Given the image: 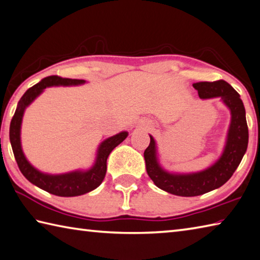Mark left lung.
<instances>
[{
	"label": "left lung",
	"instance_id": "left-lung-1",
	"mask_svg": "<svg viewBox=\"0 0 260 260\" xmlns=\"http://www.w3.org/2000/svg\"><path fill=\"white\" fill-rule=\"evenodd\" d=\"M193 87L200 99L220 98L231 111V124L219 159L205 171L191 174H174L165 171L158 162L155 141L150 135V144L144 151L146 173L159 188L179 197L201 196L224 185L239 167L248 148L249 132L240 94L223 79L194 83Z\"/></svg>",
	"mask_w": 260,
	"mask_h": 260
}]
</instances>
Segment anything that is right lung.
<instances>
[{
	"instance_id": "1",
	"label": "right lung",
	"mask_w": 260,
	"mask_h": 260,
	"mask_svg": "<svg viewBox=\"0 0 260 260\" xmlns=\"http://www.w3.org/2000/svg\"><path fill=\"white\" fill-rule=\"evenodd\" d=\"M84 79L62 78L59 76H49L42 79L34 86L27 89L18 102L15 115L10 124V142L15 154L18 167L28 181L39 186L42 190L58 197H77L93 191L102 183L107 173V159L112 150L124 141L128 133L120 132L111 138L103 141L98 149L96 159L88 171H75L60 175H50L37 171L28 162L22 152L20 142V128L22 116L26 108L49 86H70V85L84 84Z\"/></svg>"
}]
</instances>
